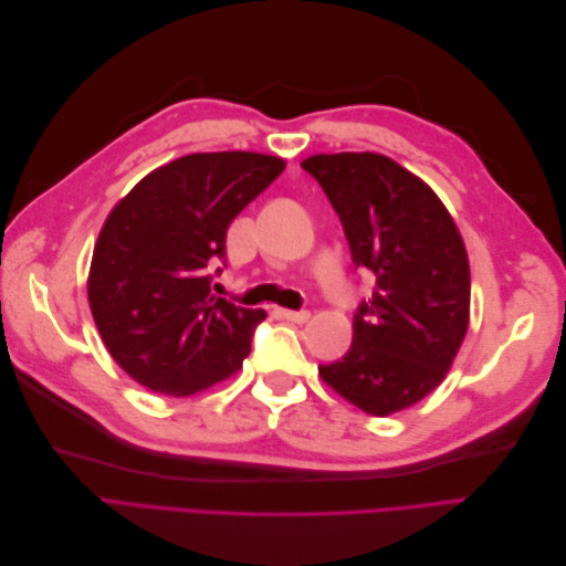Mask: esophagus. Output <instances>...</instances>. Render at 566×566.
<instances>
[{
  "instance_id": "34e87169",
  "label": "esophagus",
  "mask_w": 566,
  "mask_h": 566,
  "mask_svg": "<svg viewBox=\"0 0 566 566\" xmlns=\"http://www.w3.org/2000/svg\"><path fill=\"white\" fill-rule=\"evenodd\" d=\"M279 316L285 318V321H293V323H306L312 318V314L302 310V312H290V310H279Z\"/></svg>"
}]
</instances>
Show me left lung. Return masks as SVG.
<instances>
[{
	"label": "left lung",
	"mask_w": 566,
	"mask_h": 566,
	"mask_svg": "<svg viewBox=\"0 0 566 566\" xmlns=\"http://www.w3.org/2000/svg\"><path fill=\"white\" fill-rule=\"evenodd\" d=\"M345 229L352 262L375 273L349 352L318 366L339 397L385 418L424 399L451 368L470 321V264L430 186L378 153L302 163Z\"/></svg>",
	"instance_id": "8db88e82"
}]
</instances>
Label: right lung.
Returning a JSON list of instances; mask_svg holds the SVG:
<instances>
[{"instance_id": "right-lung-1", "label": "right lung", "mask_w": 566, "mask_h": 566, "mask_svg": "<svg viewBox=\"0 0 566 566\" xmlns=\"http://www.w3.org/2000/svg\"><path fill=\"white\" fill-rule=\"evenodd\" d=\"M283 167L262 153H193L115 205L87 293L111 356L136 382L188 397L241 370L266 314L212 295V269L227 260L231 221Z\"/></svg>"}]
</instances>
